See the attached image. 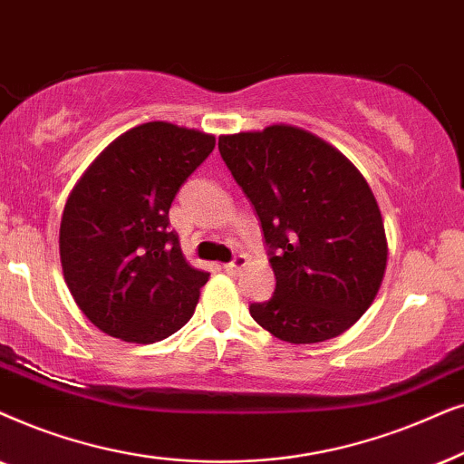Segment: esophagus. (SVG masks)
Masks as SVG:
<instances>
[{
  "instance_id": "esophagus-1",
  "label": "esophagus",
  "mask_w": 464,
  "mask_h": 464,
  "mask_svg": "<svg viewBox=\"0 0 464 464\" xmlns=\"http://www.w3.org/2000/svg\"><path fill=\"white\" fill-rule=\"evenodd\" d=\"M246 263H248V261H246V256L244 255H237L231 263L222 265V269H225L227 274H239V271L246 267Z\"/></svg>"
}]
</instances>
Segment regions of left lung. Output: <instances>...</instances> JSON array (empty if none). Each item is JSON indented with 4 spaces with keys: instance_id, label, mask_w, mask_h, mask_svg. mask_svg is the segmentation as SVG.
I'll use <instances>...</instances> for the list:
<instances>
[{
    "instance_id": "1",
    "label": "left lung",
    "mask_w": 464,
    "mask_h": 464,
    "mask_svg": "<svg viewBox=\"0 0 464 464\" xmlns=\"http://www.w3.org/2000/svg\"><path fill=\"white\" fill-rule=\"evenodd\" d=\"M231 176L256 209L276 276L250 316L288 343L350 329L378 295L388 244L378 201L354 165L290 125L218 138Z\"/></svg>"
}]
</instances>
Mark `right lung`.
<instances>
[{"label": "right lung", "instance_id": "add662e5", "mask_svg": "<svg viewBox=\"0 0 464 464\" xmlns=\"http://www.w3.org/2000/svg\"><path fill=\"white\" fill-rule=\"evenodd\" d=\"M214 135L154 121L122 133L84 171L59 231L67 288L99 331L154 343L193 316L208 271L190 267L169 208Z\"/></svg>", "mask_w": 464, "mask_h": 464}]
</instances>
